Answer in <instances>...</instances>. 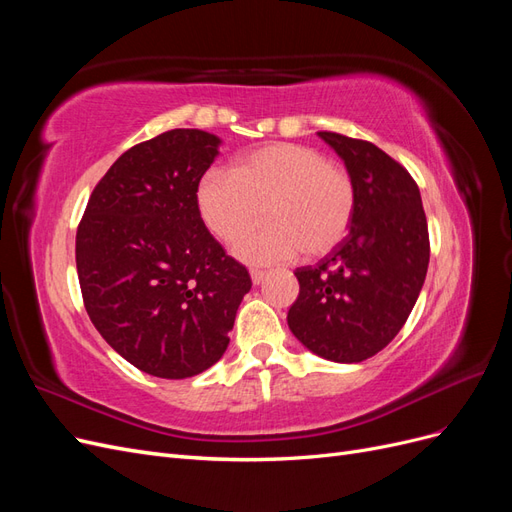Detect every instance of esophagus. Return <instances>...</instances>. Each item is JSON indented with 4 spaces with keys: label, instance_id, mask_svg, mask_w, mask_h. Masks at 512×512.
<instances>
[{
    "label": "esophagus",
    "instance_id": "34e87169",
    "mask_svg": "<svg viewBox=\"0 0 512 512\" xmlns=\"http://www.w3.org/2000/svg\"><path fill=\"white\" fill-rule=\"evenodd\" d=\"M250 275H252V282L258 286V284L265 282L267 271H262V269H252V271H250Z\"/></svg>",
    "mask_w": 512,
    "mask_h": 512
}]
</instances>
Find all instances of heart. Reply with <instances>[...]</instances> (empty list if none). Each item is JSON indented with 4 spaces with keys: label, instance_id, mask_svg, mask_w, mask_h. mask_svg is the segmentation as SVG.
<instances>
[{
    "label": "heart",
    "instance_id": "1",
    "mask_svg": "<svg viewBox=\"0 0 512 512\" xmlns=\"http://www.w3.org/2000/svg\"><path fill=\"white\" fill-rule=\"evenodd\" d=\"M203 224L220 241L236 239L265 210L269 225L235 245L250 265H273L301 250L309 258L333 252L348 235L356 188L348 170L314 147L269 143L245 153L232 173L211 168L196 185Z\"/></svg>",
    "mask_w": 512,
    "mask_h": 512
}]
</instances>
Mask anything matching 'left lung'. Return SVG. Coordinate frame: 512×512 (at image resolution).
Here are the masks:
<instances>
[{
    "label": "left lung",
    "mask_w": 512,
    "mask_h": 512,
    "mask_svg": "<svg viewBox=\"0 0 512 512\" xmlns=\"http://www.w3.org/2000/svg\"><path fill=\"white\" fill-rule=\"evenodd\" d=\"M344 160L356 188L348 237L312 267L294 271L299 297L288 327L314 354L361 363L404 327L429 265L421 192L408 170L374 143L318 132Z\"/></svg>",
    "instance_id": "8db88e82"
}]
</instances>
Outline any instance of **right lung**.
Wrapping results in <instances>:
<instances>
[{"instance_id": "right-lung-1", "label": "right lung", "mask_w": 512, "mask_h": 512, "mask_svg": "<svg viewBox=\"0 0 512 512\" xmlns=\"http://www.w3.org/2000/svg\"><path fill=\"white\" fill-rule=\"evenodd\" d=\"M218 145L209 132L177 128L130 147L98 181L76 230L91 322L156 378H192L218 363L252 288L196 207V185Z\"/></svg>"}]
</instances>
